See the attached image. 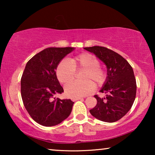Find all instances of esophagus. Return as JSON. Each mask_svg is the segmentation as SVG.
I'll list each match as a JSON object with an SVG mask.
<instances>
[{"label":"esophagus","mask_w":155,"mask_h":155,"mask_svg":"<svg viewBox=\"0 0 155 155\" xmlns=\"http://www.w3.org/2000/svg\"><path fill=\"white\" fill-rule=\"evenodd\" d=\"M80 99H82V98H80V97H78V98H73V99H72V101H78V100H80Z\"/></svg>","instance_id":"esophagus-1"}]
</instances>
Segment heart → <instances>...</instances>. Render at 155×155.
Returning a JSON list of instances; mask_svg holds the SVG:
<instances>
[{
  "mask_svg": "<svg viewBox=\"0 0 155 155\" xmlns=\"http://www.w3.org/2000/svg\"><path fill=\"white\" fill-rule=\"evenodd\" d=\"M85 70L83 77L84 83L74 82L65 87V93L71 98L86 96L94 90V82L98 85L102 84L106 80V73L100 67V61L94 55L90 53L80 54L71 61L63 60L56 68V75L59 82L67 84L74 79L76 71Z\"/></svg>",
  "mask_w": 155,
  "mask_h": 155,
  "instance_id": "1",
  "label": "heart"
}]
</instances>
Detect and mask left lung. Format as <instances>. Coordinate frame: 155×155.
<instances>
[{
    "instance_id": "8db88e82",
    "label": "left lung",
    "mask_w": 155,
    "mask_h": 155,
    "mask_svg": "<svg viewBox=\"0 0 155 155\" xmlns=\"http://www.w3.org/2000/svg\"><path fill=\"white\" fill-rule=\"evenodd\" d=\"M84 48L103 61L107 68V80L100 90L105 97L94 95L97 103L90 110V114L101 121H117L131 109L136 96V80L132 67L124 57L106 47Z\"/></svg>"
}]
</instances>
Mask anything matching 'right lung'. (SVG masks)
I'll use <instances>...</instances> for the list:
<instances>
[{
  "label": "right lung",
  "mask_w": 155,
  "mask_h": 155,
  "mask_svg": "<svg viewBox=\"0 0 155 155\" xmlns=\"http://www.w3.org/2000/svg\"><path fill=\"white\" fill-rule=\"evenodd\" d=\"M73 47H50L34 56L27 63L21 78V96L25 109L36 122L54 126L68 117L74 102L55 95L63 92L56 70Z\"/></svg>",
  "instance_id": "1"
}]
</instances>
